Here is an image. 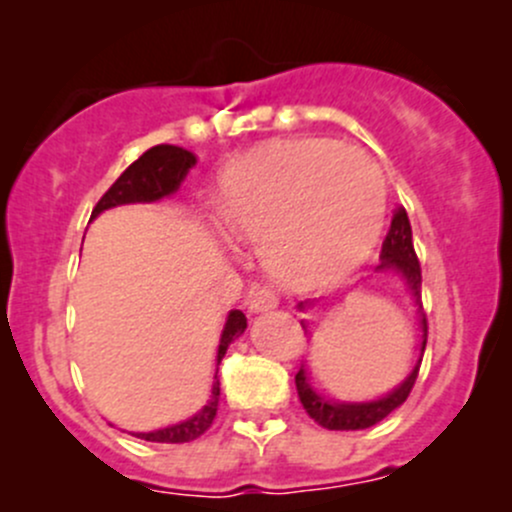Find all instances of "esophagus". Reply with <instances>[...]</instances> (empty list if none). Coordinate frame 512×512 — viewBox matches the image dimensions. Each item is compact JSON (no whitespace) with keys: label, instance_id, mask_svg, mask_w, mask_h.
<instances>
[{"label":"esophagus","instance_id":"esophagus-1","mask_svg":"<svg viewBox=\"0 0 512 512\" xmlns=\"http://www.w3.org/2000/svg\"><path fill=\"white\" fill-rule=\"evenodd\" d=\"M277 304H280V297L270 287H255L247 294V309L250 312H267V309H275Z\"/></svg>","mask_w":512,"mask_h":512}]
</instances>
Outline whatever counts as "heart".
Instances as JSON below:
<instances>
[{
  "label": "heart",
  "instance_id": "obj_1",
  "mask_svg": "<svg viewBox=\"0 0 512 512\" xmlns=\"http://www.w3.org/2000/svg\"><path fill=\"white\" fill-rule=\"evenodd\" d=\"M220 218L237 240L262 245L289 285H322L352 272L384 218V175L359 148L307 138L282 143L230 170Z\"/></svg>",
  "mask_w": 512,
  "mask_h": 512
}]
</instances>
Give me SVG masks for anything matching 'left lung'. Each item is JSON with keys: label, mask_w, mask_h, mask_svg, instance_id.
Wrapping results in <instances>:
<instances>
[{"label": "left lung", "mask_w": 512, "mask_h": 512, "mask_svg": "<svg viewBox=\"0 0 512 512\" xmlns=\"http://www.w3.org/2000/svg\"><path fill=\"white\" fill-rule=\"evenodd\" d=\"M379 270H394L399 272L401 277L409 285L411 294H414L418 312H421V356L423 349H426L428 339V322L426 312H423L421 304V265H418V257L414 250V237H411V223L409 215H406L404 208L394 210V218H391L389 232H386L384 242H381V265ZM304 307V304H299ZM418 366H421V359L414 366L409 376H406L404 384L399 389L391 391L389 396L379 401H369V404H337V401H327L324 396H319L317 391L309 386L307 374H304V366L294 376V384H297L299 401H302L304 411H307L309 418L319 423L322 428H329V431H359V428H369L374 423H379L381 418H386L394 409H399L406 399H409L411 389L416 384Z\"/></svg>", "instance_id": "obj_1"}]
</instances>
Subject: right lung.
I'll use <instances>...</instances> for the list:
<instances>
[{
    "instance_id": "add662e5",
    "label": "right lung",
    "mask_w": 512,
    "mask_h": 512,
    "mask_svg": "<svg viewBox=\"0 0 512 512\" xmlns=\"http://www.w3.org/2000/svg\"><path fill=\"white\" fill-rule=\"evenodd\" d=\"M195 165V156L185 148L178 146H153L151 151L143 153L136 163L128 165L121 175H118L116 183L103 193V198L98 200L91 218H96L98 213L108 208H116V205L126 203H151V200H160L165 195L175 193L178 185L183 183V178L188 175V170ZM247 327V319L240 309H232L227 314V322L223 329V337H220L218 347V366L223 361V356L230 347L232 339L240 337ZM218 401H220V381L215 376L213 391H210L208 406H203L200 414L183 423H175V426L160 428V431L151 433H133V436L143 438V441H156V443H188L195 438L203 436L210 426H213L215 416H218Z\"/></svg>"
}]
</instances>
